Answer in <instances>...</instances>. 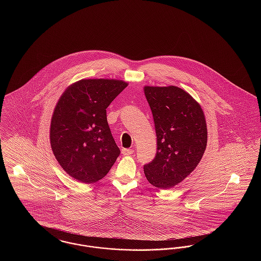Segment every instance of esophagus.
<instances>
[{"instance_id": "1", "label": "esophagus", "mask_w": 261, "mask_h": 261, "mask_svg": "<svg viewBox=\"0 0 261 261\" xmlns=\"http://www.w3.org/2000/svg\"><path fill=\"white\" fill-rule=\"evenodd\" d=\"M121 152H122V154H123V155H131V154L134 152V149H123Z\"/></svg>"}]
</instances>
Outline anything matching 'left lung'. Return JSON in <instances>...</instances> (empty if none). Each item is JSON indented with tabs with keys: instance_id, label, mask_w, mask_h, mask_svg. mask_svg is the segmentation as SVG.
I'll return each instance as SVG.
<instances>
[{
	"instance_id": "8db88e82",
	"label": "left lung",
	"mask_w": 261,
	"mask_h": 261,
	"mask_svg": "<svg viewBox=\"0 0 261 261\" xmlns=\"http://www.w3.org/2000/svg\"><path fill=\"white\" fill-rule=\"evenodd\" d=\"M152 112L158 152L144 165L152 186L170 189L199 164L207 143L204 114L199 103L181 88L145 87Z\"/></svg>"
}]
</instances>
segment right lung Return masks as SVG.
Segmentation results:
<instances>
[{
  "instance_id": "obj_1",
  "label": "right lung",
  "mask_w": 261,
  "mask_h": 261,
  "mask_svg": "<svg viewBox=\"0 0 261 261\" xmlns=\"http://www.w3.org/2000/svg\"><path fill=\"white\" fill-rule=\"evenodd\" d=\"M127 86L121 80L84 79L67 88L50 122V146L65 172L94 183L120 154L107 119V108Z\"/></svg>"
}]
</instances>
